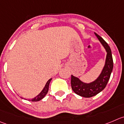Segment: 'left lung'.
I'll return each mask as SVG.
<instances>
[{
  "instance_id": "1",
  "label": "left lung",
  "mask_w": 124,
  "mask_h": 124,
  "mask_svg": "<svg viewBox=\"0 0 124 124\" xmlns=\"http://www.w3.org/2000/svg\"><path fill=\"white\" fill-rule=\"evenodd\" d=\"M107 52L105 63L99 76L91 83L82 82L78 77L71 75V87L74 93L84 97H91L101 93L106 87L110 78L113 68V60L111 50L106 41L102 37L94 33Z\"/></svg>"
}]
</instances>
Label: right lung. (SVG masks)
Here are the masks:
<instances>
[{
	"label": "right lung",
	"instance_id": "add662e5",
	"mask_svg": "<svg viewBox=\"0 0 124 124\" xmlns=\"http://www.w3.org/2000/svg\"><path fill=\"white\" fill-rule=\"evenodd\" d=\"M52 78L49 79V80L47 81V82L44 88H43V89L42 90V91L39 93L38 95H36L35 97H34L33 99H32L31 100H30V101H31V102H37V101H41V99L44 97L46 96L47 94L48 93V91H49V84H50V82L51 81Z\"/></svg>",
	"mask_w": 124,
	"mask_h": 124
}]
</instances>
